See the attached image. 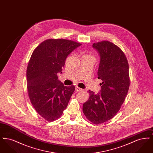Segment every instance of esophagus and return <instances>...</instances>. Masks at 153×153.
I'll return each instance as SVG.
<instances>
[{"label": "esophagus", "instance_id": "esophagus-1", "mask_svg": "<svg viewBox=\"0 0 153 153\" xmlns=\"http://www.w3.org/2000/svg\"><path fill=\"white\" fill-rule=\"evenodd\" d=\"M76 91H79V92H81V91H83L84 90L78 87H76Z\"/></svg>", "mask_w": 153, "mask_h": 153}]
</instances>
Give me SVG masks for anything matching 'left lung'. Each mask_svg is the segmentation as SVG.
I'll use <instances>...</instances> for the list:
<instances>
[{"mask_svg": "<svg viewBox=\"0 0 153 153\" xmlns=\"http://www.w3.org/2000/svg\"><path fill=\"white\" fill-rule=\"evenodd\" d=\"M92 46L100 57L97 78L102 80V87L97 94L88 91L89 98L82 111L90 122L99 124L111 119L123 103L130 87L129 66L123 51L116 45L102 41Z\"/></svg>", "mask_w": 153, "mask_h": 153, "instance_id": "obj_1", "label": "left lung"}]
</instances>
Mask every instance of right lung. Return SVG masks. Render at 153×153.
Segmentation results:
<instances>
[{
  "instance_id": "1",
  "label": "right lung",
  "mask_w": 153,
  "mask_h": 153,
  "mask_svg": "<svg viewBox=\"0 0 153 153\" xmlns=\"http://www.w3.org/2000/svg\"><path fill=\"white\" fill-rule=\"evenodd\" d=\"M81 44L64 39H49L33 51L27 68V88L36 112L47 121L61 117L75 87L58 80L68 56Z\"/></svg>"
}]
</instances>
